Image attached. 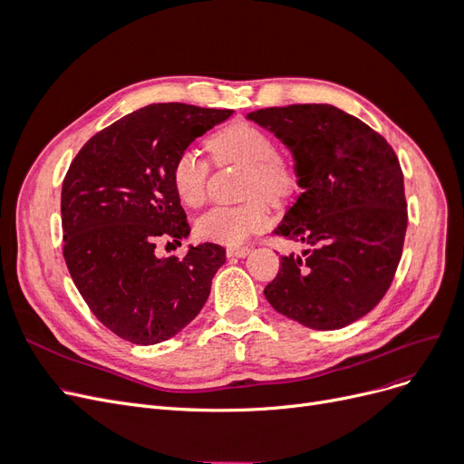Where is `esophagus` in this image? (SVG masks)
I'll return each mask as SVG.
<instances>
[{
	"instance_id": "34e87169",
	"label": "esophagus",
	"mask_w": 464,
	"mask_h": 464,
	"mask_svg": "<svg viewBox=\"0 0 464 464\" xmlns=\"http://www.w3.org/2000/svg\"><path fill=\"white\" fill-rule=\"evenodd\" d=\"M227 254H228V257H246L251 254V249L246 246L244 247H230Z\"/></svg>"
}]
</instances>
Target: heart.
<instances>
[{
  "label": "heart",
  "mask_w": 464,
  "mask_h": 464,
  "mask_svg": "<svg viewBox=\"0 0 464 464\" xmlns=\"http://www.w3.org/2000/svg\"><path fill=\"white\" fill-rule=\"evenodd\" d=\"M208 150L220 164L246 168L242 193L247 198L237 205H218L195 220L199 240L240 246L269 222L266 201H285L296 186L292 166L276 152L273 137L257 125L246 121L230 123L208 139ZM172 186L181 203L199 207L205 199L208 164L195 149H184L172 164Z\"/></svg>",
  "instance_id": "b5f03b06"
}]
</instances>
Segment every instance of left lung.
Listing matches in <instances>:
<instances>
[{
	"label": "left lung",
	"instance_id": "8db88e82",
	"mask_svg": "<svg viewBox=\"0 0 464 464\" xmlns=\"http://www.w3.org/2000/svg\"><path fill=\"white\" fill-rule=\"evenodd\" d=\"M246 118L290 149L302 188L275 234L312 246L280 257L265 298L310 329L346 327L385 296L401 261L409 218L397 154L370 125L331 104L265 108Z\"/></svg>",
	"mask_w": 464,
	"mask_h": 464
}]
</instances>
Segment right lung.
Segmentation results:
<instances>
[{
  "label": "right lung",
  "mask_w": 464,
  "mask_h": 464,
  "mask_svg": "<svg viewBox=\"0 0 464 464\" xmlns=\"http://www.w3.org/2000/svg\"><path fill=\"white\" fill-rule=\"evenodd\" d=\"M234 110L149 104L91 137L62 186L63 257L82 300L133 344L172 339L205 305L227 261L218 244L159 257L157 244L189 236L172 186L178 154Z\"/></svg>",
  "instance_id": "right-lung-1"
}]
</instances>
